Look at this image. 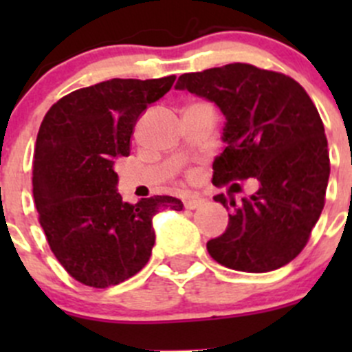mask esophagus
I'll use <instances>...</instances> for the list:
<instances>
[{
  "instance_id": "obj_1",
  "label": "esophagus",
  "mask_w": 352,
  "mask_h": 352,
  "mask_svg": "<svg viewBox=\"0 0 352 352\" xmlns=\"http://www.w3.org/2000/svg\"><path fill=\"white\" fill-rule=\"evenodd\" d=\"M202 202H204V199L197 197V196L184 197V206H186V209H196L202 204Z\"/></svg>"
}]
</instances>
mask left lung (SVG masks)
I'll return each mask as SVG.
<instances>
[{"label": "left lung", "instance_id": "left-lung-1", "mask_svg": "<svg viewBox=\"0 0 352 352\" xmlns=\"http://www.w3.org/2000/svg\"><path fill=\"white\" fill-rule=\"evenodd\" d=\"M175 88L214 102L226 117V148L212 163V184L258 182L239 208L225 194L214 196L235 211L226 232L206 245L209 255L243 272L286 265L305 248L325 204L330 160L315 104L293 78L247 63L186 73Z\"/></svg>", "mask_w": 352, "mask_h": 352}]
</instances>
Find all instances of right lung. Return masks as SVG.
I'll use <instances>...</instances> for the list:
<instances>
[{
  "label": "right lung",
  "instance_id": "obj_1",
  "mask_svg": "<svg viewBox=\"0 0 352 352\" xmlns=\"http://www.w3.org/2000/svg\"><path fill=\"white\" fill-rule=\"evenodd\" d=\"M173 81V74L102 81L59 98L42 120L32 168L38 223L59 264L81 285L109 287L138 274L155 245L153 216L184 208L172 196L124 202L113 172L129 156L136 120Z\"/></svg>",
  "mask_w": 352,
  "mask_h": 352
}]
</instances>
